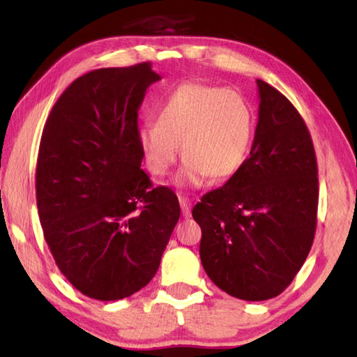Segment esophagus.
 <instances>
[{"label":"esophagus","mask_w":357,"mask_h":357,"mask_svg":"<svg viewBox=\"0 0 357 357\" xmlns=\"http://www.w3.org/2000/svg\"><path fill=\"white\" fill-rule=\"evenodd\" d=\"M179 204H181V211H183V216L184 218H188L192 215V204H190V199L185 198V196H179Z\"/></svg>","instance_id":"esophagus-1"}]
</instances>
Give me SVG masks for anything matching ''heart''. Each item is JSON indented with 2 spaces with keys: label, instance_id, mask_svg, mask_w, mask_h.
Masks as SVG:
<instances>
[{
  "label": "heart",
  "instance_id": "b5f03b06",
  "mask_svg": "<svg viewBox=\"0 0 357 357\" xmlns=\"http://www.w3.org/2000/svg\"><path fill=\"white\" fill-rule=\"evenodd\" d=\"M253 132V109L238 90L184 82L158 105L155 123L138 127L136 139L153 176L170 172L179 146L185 158L176 183L198 187L208 176L233 178L247 162Z\"/></svg>",
  "mask_w": 357,
  "mask_h": 357
}]
</instances>
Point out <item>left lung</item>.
Segmentation results:
<instances>
[{"label":"left lung","instance_id":"1","mask_svg":"<svg viewBox=\"0 0 357 357\" xmlns=\"http://www.w3.org/2000/svg\"><path fill=\"white\" fill-rule=\"evenodd\" d=\"M250 156L192 215L207 276L233 298L267 301L291 284L313 245L319 181L312 136L287 98L262 79Z\"/></svg>","mask_w":357,"mask_h":357}]
</instances>
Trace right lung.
<instances>
[{
    "instance_id": "obj_1",
    "label": "right lung",
    "mask_w": 357,
    "mask_h": 357,
    "mask_svg": "<svg viewBox=\"0 0 357 357\" xmlns=\"http://www.w3.org/2000/svg\"><path fill=\"white\" fill-rule=\"evenodd\" d=\"M161 79L150 63L98 69L67 87L45 121L36 206L58 268L96 301L146 287L159 268L181 208L141 169L138 110Z\"/></svg>"
}]
</instances>
